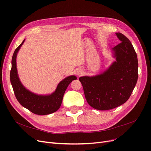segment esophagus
<instances>
[{
	"label": "esophagus",
	"mask_w": 151,
	"mask_h": 151,
	"mask_svg": "<svg viewBox=\"0 0 151 151\" xmlns=\"http://www.w3.org/2000/svg\"><path fill=\"white\" fill-rule=\"evenodd\" d=\"M83 70H81V69H77V70H76V75H77V76H79V77L81 76L82 74H83Z\"/></svg>",
	"instance_id": "1"
}]
</instances>
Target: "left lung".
Here are the masks:
<instances>
[{
	"instance_id": "8db88e82",
	"label": "left lung",
	"mask_w": 151,
	"mask_h": 151,
	"mask_svg": "<svg viewBox=\"0 0 151 151\" xmlns=\"http://www.w3.org/2000/svg\"><path fill=\"white\" fill-rule=\"evenodd\" d=\"M116 35L121 42L112 48L116 61L101 74L79 77L87 102L98 110L125 103L138 79V60L133 45L121 33Z\"/></svg>"
}]
</instances>
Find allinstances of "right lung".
<instances>
[{"label": "right lung", "instance_id": "1", "mask_svg": "<svg viewBox=\"0 0 151 151\" xmlns=\"http://www.w3.org/2000/svg\"><path fill=\"white\" fill-rule=\"evenodd\" d=\"M24 41L15 50L12 58L10 79L14 93L17 101L22 106L32 113L39 115L51 114L60 108L63 95L68 86L73 80H76L77 77L75 76L66 77L58 84L55 92L49 95H38L26 89L19 80L16 67L17 54Z\"/></svg>", "mask_w": 151, "mask_h": 151}]
</instances>
